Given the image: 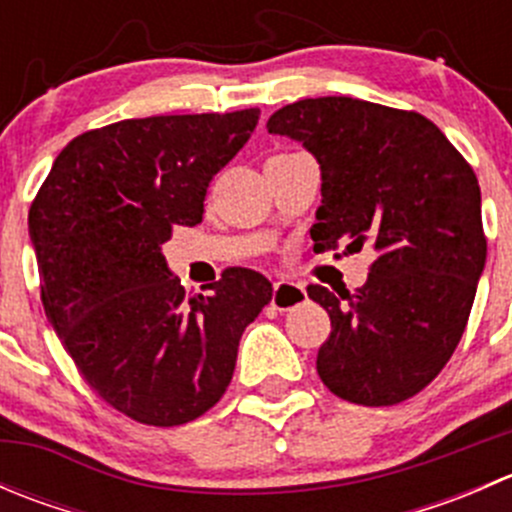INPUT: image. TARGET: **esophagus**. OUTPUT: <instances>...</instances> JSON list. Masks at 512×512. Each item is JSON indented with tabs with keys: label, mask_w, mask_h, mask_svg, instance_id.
I'll return each mask as SVG.
<instances>
[{
	"label": "esophagus",
	"mask_w": 512,
	"mask_h": 512,
	"mask_svg": "<svg viewBox=\"0 0 512 512\" xmlns=\"http://www.w3.org/2000/svg\"><path fill=\"white\" fill-rule=\"evenodd\" d=\"M304 299H307V292L297 282H275V287H272V307L280 309V312L297 307Z\"/></svg>",
	"instance_id": "1"
}]
</instances>
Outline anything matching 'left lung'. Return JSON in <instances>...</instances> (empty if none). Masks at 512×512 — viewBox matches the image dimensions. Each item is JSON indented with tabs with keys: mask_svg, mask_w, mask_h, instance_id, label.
I'll use <instances>...</instances> for the list:
<instances>
[{
	"mask_svg": "<svg viewBox=\"0 0 512 512\" xmlns=\"http://www.w3.org/2000/svg\"><path fill=\"white\" fill-rule=\"evenodd\" d=\"M267 131L302 143L322 170L314 250L376 252L354 294L307 287L332 319L319 379L361 406L411 399L456 352L483 275L476 173L426 116L359 98L289 103Z\"/></svg>",
	"mask_w": 512,
	"mask_h": 512,
	"instance_id": "obj_1",
	"label": "left lung"
}]
</instances>
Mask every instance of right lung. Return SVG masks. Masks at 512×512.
<instances>
[{
	"mask_svg": "<svg viewBox=\"0 0 512 512\" xmlns=\"http://www.w3.org/2000/svg\"><path fill=\"white\" fill-rule=\"evenodd\" d=\"M260 111L128 118L76 136L29 208L41 302L91 389L138 423L180 426L223 399L240 337L272 299L230 267L188 297L160 245L198 225L208 185Z\"/></svg>",
	"mask_w": 512,
	"mask_h": 512,
	"instance_id": "right-lung-1",
	"label": "right lung"
}]
</instances>
